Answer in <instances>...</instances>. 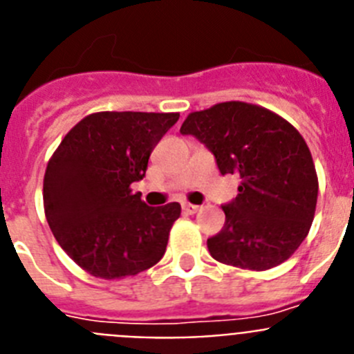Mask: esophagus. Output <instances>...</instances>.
Returning <instances> with one entry per match:
<instances>
[{"mask_svg": "<svg viewBox=\"0 0 354 354\" xmlns=\"http://www.w3.org/2000/svg\"><path fill=\"white\" fill-rule=\"evenodd\" d=\"M200 209V205H195V204H183V211L184 212H187V214H195L196 211H198Z\"/></svg>", "mask_w": 354, "mask_h": 354, "instance_id": "obj_1", "label": "esophagus"}]
</instances>
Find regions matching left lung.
<instances>
[{"mask_svg":"<svg viewBox=\"0 0 354 354\" xmlns=\"http://www.w3.org/2000/svg\"><path fill=\"white\" fill-rule=\"evenodd\" d=\"M180 133L211 150L221 175L241 177L237 196L223 205L221 232L207 239L212 259L253 271L287 261L317 204V174L301 134L270 109L239 101L189 113Z\"/></svg>","mask_w":354,"mask_h":354,"instance_id":"1","label":"left lung"}]
</instances>
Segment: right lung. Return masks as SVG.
Returning <instances> with one entry per match:
<instances>
[{
    "label": "right lung",
    "instance_id": "obj_1",
    "mask_svg": "<svg viewBox=\"0 0 354 354\" xmlns=\"http://www.w3.org/2000/svg\"><path fill=\"white\" fill-rule=\"evenodd\" d=\"M179 113L101 111L72 127L44 175V209L58 245L97 278L133 277L161 261L180 216L177 202L149 207L131 184Z\"/></svg>",
    "mask_w": 354,
    "mask_h": 354
}]
</instances>
